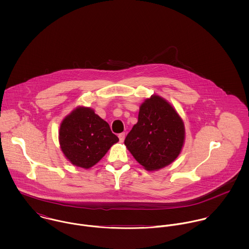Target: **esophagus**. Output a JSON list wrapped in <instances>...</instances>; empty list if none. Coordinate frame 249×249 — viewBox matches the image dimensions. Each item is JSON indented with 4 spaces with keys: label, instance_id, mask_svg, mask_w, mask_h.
<instances>
[{
    "label": "esophagus",
    "instance_id": "34e87169",
    "mask_svg": "<svg viewBox=\"0 0 249 249\" xmlns=\"http://www.w3.org/2000/svg\"><path fill=\"white\" fill-rule=\"evenodd\" d=\"M118 137H119V139H120L121 142H124V138H125V133H124V132H122V133H120V134L118 135Z\"/></svg>",
    "mask_w": 249,
    "mask_h": 249
}]
</instances>
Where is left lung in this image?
Returning <instances> with one entry per match:
<instances>
[{
    "instance_id": "obj_1",
    "label": "left lung",
    "mask_w": 249,
    "mask_h": 249,
    "mask_svg": "<svg viewBox=\"0 0 249 249\" xmlns=\"http://www.w3.org/2000/svg\"><path fill=\"white\" fill-rule=\"evenodd\" d=\"M184 136L183 121L174 107L159 96H152L140 107L138 123L124 144L145 170L155 171L177 159Z\"/></svg>"
}]
</instances>
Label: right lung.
Instances as JSON below:
<instances>
[{
	"mask_svg": "<svg viewBox=\"0 0 249 249\" xmlns=\"http://www.w3.org/2000/svg\"><path fill=\"white\" fill-rule=\"evenodd\" d=\"M119 141L109 124L87 107H78L62 122L59 142L71 164L89 169L97 164Z\"/></svg>",
	"mask_w": 249,
	"mask_h": 249,
	"instance_id": "1",
	"label": "right lung"
}]
</instances>
